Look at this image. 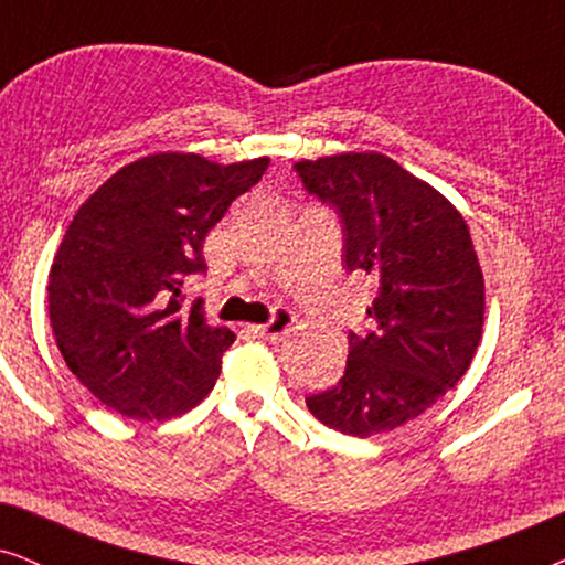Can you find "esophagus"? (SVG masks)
<instances>
[{"mask_svg":"<svg viewBox=\"0 0 565 565\" xmlns=\"http://www.w3.org/2000/svg\"><path fill=\"white\" fill-rule=\"evenodd\" d=\"M292 323H296V316H292V311H288V308H275L273 311V319H269L267 323H259V327H252L254 334H259L262 339H280L285 331H288Z\"/></svg>","mask_w":565,"mask_h":565,"instance_id":"esophagus-1","label":"esophagus"}]
</instances>
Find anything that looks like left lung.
<instances>
[{
  "instance_id": "8db88e82",
  "label": "left lung",
  "mask_w": 565,
  "mask_h": 565,
  "mask_svg": "<svg viewBox=\"0 0 565 565\" xmlns=\"http://www.w3.org/2000/svg\"><path fill=\"white\" fill-rule=\"evenodd\" d=\"M296 172L337 211L347 273L377 285L373 331L347 334L344 375L306 406L342 435L391 431L455 388L481 342L483 273L470 231L450 200L383 153L298 161Z\"/></svg>"
}]
</instances>
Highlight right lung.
Segmentation results:
<instances>
[{
  "label": "right lung",
  "mask_w": 565,
  "mask_h": 565,
  "mask_svg": "<svg viewBox=\"0 0 565 565\" xmlns=\"http://www.w3.org/2000/svg\"><path fill=\"white\" fill-rule=\"evenodd\" d=\"M267 164L153 153L76 211L49 275V313L68 370L107 408L169 419L211 393L234 331L207 327L200 298L184 308L182 288L205 273V236Z\"/></svg>",
  "instance_id": "obj_1"
}]
</instances>
